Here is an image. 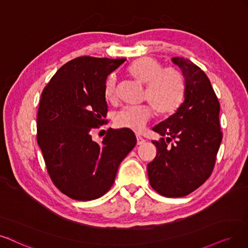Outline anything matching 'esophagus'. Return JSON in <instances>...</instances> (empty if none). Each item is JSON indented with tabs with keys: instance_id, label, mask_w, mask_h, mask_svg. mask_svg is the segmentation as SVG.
Instances as JSON below:
<instances>
[{
	"instance_id": "34e87169",
	"label": "esophagus",
	"mask_w": 248,
	"mask_h": 248,
	"mask_svg": "<svg viewBox=\"0 0 248 248\" xmlns=\"http://www.w3.org/2000/svg\"><path fill=\"white\" fill-rule=\"evenodd\" d=\"M136 140H137V145H141V144H143L145 142L144 138H142L140 135H136Z\"/></svg>"
}]
</instances>
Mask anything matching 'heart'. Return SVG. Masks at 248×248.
Listing matches in <instances>:
<instances>
[{
    "label": "heart",
    "mask_w": 248,
    "mask_h": 248,
    "mask_svg": "<svg viewBox=\"0 0 248 248\" xmlns=\"http://www.w3.org/2000/svg\"><path fill=\"white\" fill-rule=\"evenodd\" d=\"M154 58L137 59L129 67V73L138 81L146 84L145 98L158 114H168L179 105L183 93V79L175 67H162ZM117 95V79L114 74L108 77L105 84V96L113 101ZM153 117L150 106L125 107L116 115L117 126L135 132L144 129Z\"/></svg>",
    "instance_id": "obj_1"
}]
</instances>
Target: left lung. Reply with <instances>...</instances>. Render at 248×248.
Listing matches in <instances>:
<instances>
[{
    "mask_svg": "<svg viewBox=\"0 0 248 248\" xmlns=\"http://www.w3.org/2000/svg\"><path fill=\"white\" fill-rule=\"evenodd\" d=\"M184 76V100L153 130L167 140L153 141L155 160L147 165L151 186L166 197H181L202 185L213 172L222 141L220 104L210 79L190 60L172 58ZM174 141L171 145L169 142Z\"/></svg>",
    "mask_w": 248,
    "mask_h": 248,
    "instance_id": "8db88e82",
    "label": "left lung"
}]
</instances>
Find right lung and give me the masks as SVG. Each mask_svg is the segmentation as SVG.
Masks as SVG:
<instances>
[{
  "label": "right lung",
  "mask_w": 248,
  "mask_h": 248,
  "mask_svg": "<svg viewBox=\"0 0 248 248\" xmlns=\"http://www.w3.org/2000/svg\"><path fill=\"white\" fill-rule=\"evenodd\" d=\"M126 59L78 57L46 84L37 112V143L56 187L76 201H92L112 187L118 168L136 144L128 129H110L93 140L107 116L108 75Z\"/></svg>",
  "instance_id": "obj_1"
}]
</instances>
